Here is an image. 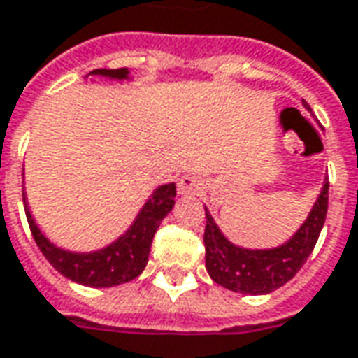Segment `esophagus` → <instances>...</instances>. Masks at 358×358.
Returning <instances> with one entry per match:
<instances>
[{
  "instance_id": "1",
  "label": "esophagus",
  "mask_w": 358,
  "mask_h": 358,
  "mask_svg": "<svg viewBox=\"0 0 358 358\" xmlns=\"http://www.w3.org/2000/svg\"><path fill=\"white\" fill-rule=\"evenodd\" d=\"M203 189V180L195 174H184L178 180V194L180 195H199Z\"/></svg>"
}]
</instances>
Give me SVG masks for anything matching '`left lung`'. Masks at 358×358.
I'll return each instance as SVG.
<instances>
[{
	"instance_id": "8db88e82",
	"label": "left lung",
	"mask_w": 358,
	"mask_h": 358,
	"mask_svg": "<svg viewBox=\"0 0 358 358\" xmlns=\"http://www.w3.org/2000/svg\"><path fill=\"white\" fill-rule=\"evenodd\" d=\"M328 187L330 182L326 180L305 224L301 226L292 240L276 249L253 251L236 248L222 236L209 210L205 209L207 222L203 241L209 276L230 292L249 295H263L287 284L299 272L301 266L307 263L308 255L313 253L318 241L328 213Z\"/></svg>"
}]
</instances>
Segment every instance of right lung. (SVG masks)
<instances>
[{
    "label": "right lung",
    "instance_id": "add662e5",
    "mask_svg": "<svg viewBox=\"0 0 358 358\" xmlns=\"http://www.w3.org/2000/svg\"><path fill=\"white\" fill-rule=\"evenodd\" d=\"M90 74H101V76H110V78H126L128 69H95ZM176 197V186L174 184H164L151 199L145 203V207L136 218L132 228L118 238L109 248L95 251V253H71L63 249L55 248L53 243L45 240V236L38 230L34 218L27 210L28 226L34 238L36 245L40 248L43 257L51 263V266L61 272L63 276L78 282L82 285L90 287H110V285L126 284L134 278L141 274L145 268L151 251V241L155 236L157 228L163 222V218L171 213ZM24 201V197H22Z\"/></svg>",
    "mask_w": 358,
    "mask_h": 358
}]
</instances>
